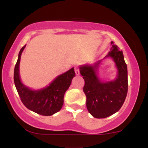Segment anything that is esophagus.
<instances>
[{
    "label": "esophagus",
    "mask_w": 148,
    "mask_h": 148,
    "mask_svg": "<svg viewBox=\"0 0 148 148\" xmlns=\"http://www.w3.org/2000/svg\"><path fill=\"white\" fill-rule=\"evenodd\" d=\"M74 71H75L76 75H79V69L78 67H74Z\"/></svg>",
    "instance_id": "1"
}]
</instances>
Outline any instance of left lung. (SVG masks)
<instances>
[{"mask_svg":"<svg viewBox=\"0 0 148 148\" xmlns=\"http://www.w3.org/2000/svg\"><path fill=\"white\" fill-rule=\"evenodd\" d=\"M111 44V51L106 57L112 58L118 69L117 78L114 81L101 82L97 78L96 71L101 61L95 65L80 67V73L84 80L83 91L86 97V108L95 118H105L117 112L127 94V68L123 53L118 46L113 42Z\"/></svg>","mask_w":148,"mask_h":148,"instance_id":"1","label":"left lung"}]
</instances>
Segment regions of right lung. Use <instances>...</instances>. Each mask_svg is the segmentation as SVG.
Wrapping results in <instances>:
<instances>
[{
	"label": "right lung",
	"mask_w": 148,
	"mask_h": 148,
	"mask_svg": "<svg viewBox=\"0 0 148 148\" xmlns=\"http://www.w3.org/2000/svg\"><path fill=\"white\" fill-rule=\"evenodd\" d=\"M26 45L22 47L14 69L15 86L21 100L28 110L38 114L50 116L59 112L64 104V96L69 89L73 77H75L74 68L59 75L46 88L38 91L28 89L21 83L19 77V64L21 53Z\"/></svg>",
	"instance_id": "1"
}]
</instances>
